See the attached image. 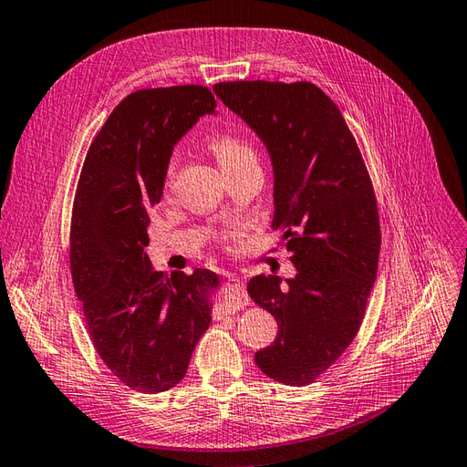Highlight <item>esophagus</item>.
Returning a JSON list of instances; mask_svg holds the SVG:
<instances>
[{
  "label": "esophagus",
  "mask_w": 467,
  "mask_h": 467,
  "mask_svg": "<svg viewBox=\"0 0 467 467\" xmlns=\"http://www.w3.org/2000/svg\"><path fill=\"white\" fill-rule=\"evenodd\" d=\"M223 306L229 314H234L236 309H241L244 306V284L236 276H229V280L224 282Z\"/></svg>",
  "instance_id": "esophagus-1"
}]
</instances>
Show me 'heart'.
<instances>
[{
    "instance_id": "b5f03b06",
    "label": "heart",
    "mask_w": 467,
    "mask_h": 467,
    "mask_svg": "<svg viewBox=\"0 0 467 467\" xmlns=\"http://www.w3.org/2000/svg\"><path fill=\"white\" fill-rule=\"evenodd\" d=\"M209 148L214 153V158H217L219 165L223 167V171L246 161H256V153L253 148H250V143H246L243 138H236L231 134L214 136L209 141ZM171 185H173V167L170 165L163 175V193H170Z\"/></svg>"
}]
</instances>
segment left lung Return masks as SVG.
<instances>
[{
    "label": "left lung",
    "mask_w": 467,
    "mask_h": 467,
    "mask_svg": "<svg viewBox=\"0 0 467 467\" xmlns=\"http://www.w3.org/2000/svg\"><path fill=\"white\" fill-rule=\"evenodd\" d=\"M214 94L266 143L274 165V221L296 278L248 282L278 321L254 355L262 373L304 387L337 361L363 324L380 253L373 182L339 109L314 82H219Z\"/></svg>",
    "instance_id": "8db88e82"
}]
</instances>
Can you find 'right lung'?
<instances>
[{
  "label": "right lung",
  "mask_w": 467,
  "mask_h": 467,
  "mask_svg": "<svg viewBox=\"0 0 467 467\" xmlns=\"http://www.w3.org/2000/svg\"><path fill=\"white\" fill-rule=\"evenodd\" d=\"M217 109L207 87L128 94L92 140L70 219V274L90 341L131 390L158 394L187 373L211 324L207 292L217 274L167 276L146 254L150 211L177 140Z\"/></svg>",
  "instance_id": "1"
}]
</instances>
